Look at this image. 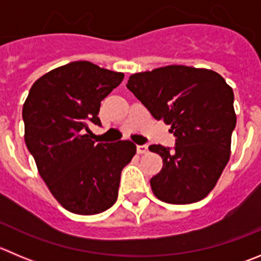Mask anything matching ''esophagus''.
Listing matches in <instances>:
<instances>
[{"instance_id": "34e87169", "label": "esophagus", "mask_w": 261, "mask_h": 261, "mask_svg": "<svg viewBox=\"0 0 261 261\" xmlns=\"http://www.w3.org/2000/svg\"><path fill=\"white\" fill-rule=\"evenodd\" d=\"M136 150H138L139 154H144V153H148V145H136Z\"/></svg>"}]
</instances>
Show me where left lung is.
I'll return each instance as SVG.
<instances>
[{"label": "left lung", "instance_id": "1", "mask_svg": "<svg viewBox=\"0 0 261 261\" xmlns=\"http://www.w3.org/2000/svg\"><path fill=\"white\" fill-rule=\"evenodd\" d=\"M128 90L155 119L171 125L175 147L150 145L164 167L150 179L161 201L187 204L207 196L230 157L234 94L219 73L167 65L130 75Z\"/></svg>", "mask_w": 261, "mask_h": 261}]
</instances>
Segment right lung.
<instances>
[{
  "label": "right lung",
  "instance_id": "add662e5",
  "mask_svg": "<svg viewBox=\"0 0 261 261\" xmlns=\"http://www.w3.org/2000/svg\"><path fill=\"white\" fill-rule=\"evenodd\" d=\"M122 80L123 73L73 62L38 79L23 106L27 148L53 196L73 214L112 207L121 171L136 153L130 140L95 144L90 136V123L101 126V100Z\"/></svg>",
  "mask_w": 261,
  "mask_h": 261
}]
</instances>
